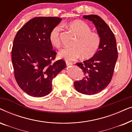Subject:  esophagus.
<instances>
[{
    "label": "esophagus",
    "mask_w": 132,
    "mask_h": 132,
    "mask_svg": "<svg viewBox=\"0 0 132 132\" xmlns=\"http://www.w3.org/2000/svg\"><path fill=\"white\" fill-rule=\"evenodd\" d=\"M66 64H67V66L68 67H70V66H71L73 64H72L71 62H68V61H67L66 62Z\"/></svg>",
    "instance_id": "obj_1"
}]
</instances>
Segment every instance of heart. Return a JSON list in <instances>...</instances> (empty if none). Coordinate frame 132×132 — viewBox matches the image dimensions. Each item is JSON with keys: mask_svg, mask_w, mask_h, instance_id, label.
<instances>
[{"mask_svg": "<svg viewBox=\"0 0 132 132\" xmlns=\"http://www.w3.org/2000/svg\"><path fill=\"white\" fill-rule=\"evenodd\" d=\"M64 26L67 27L73 32L76 39L72 43L73 47L64 48L59 52L58 56L60 58H64L67 61H73L80 56L83 59H89L97 53L102 39L99 34L92 32L91 27L87 23L82 20H76ZM61 27L56 26L49 34L50 42L57 48L61 47Z\"/></svg>", "mask_w": 132, "mask_h": 132, "instance_id": "obj_1", "label": "heart"}]
</instances>
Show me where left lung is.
I'll use <instances>...</instances> for the list:
<instances>
[{
	"mask_svg": "<svg viewBox=\"0 0 132 132\" xmlns=\"http://www.w3.org/2000/svg\"><path fill=\"white\" fill-rule=\"evenodd\" d=\"M83 17L94 24L102 42L93 57L83 62L76 63L84 71V77L75 82L74 85L79 93L94 95L102 91L111 82L118 59V50L114 34L102 18L94 14Z\"/></svg>",
	"mask_w": 132,
	"mask_h": 132,
	"instance_id": "1",
	"label": "left lung"
}]
</instances>
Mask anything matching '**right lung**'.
I'll use <instances>...</instances> for the list:
<instances>
[{
  "label": "right lung",
  "mask_w": 132,
  "mask_h": 132,
  "mask_svg": "<svg viewBox=\"0 0 132 132\" xmlns=\"http://www.w3.org/2000/svg\"><path fill=\"white\" fill-rule=\"evenodd\" d=\"M62 19L37 17L28 21L14 38L12 62L14 77L20 88L30 96L42 97L52 89V80L66 67L65 61L53 62L56 52L49 34Z\"/></svg>",
  "instance_id": "1"
}]
</instances>
